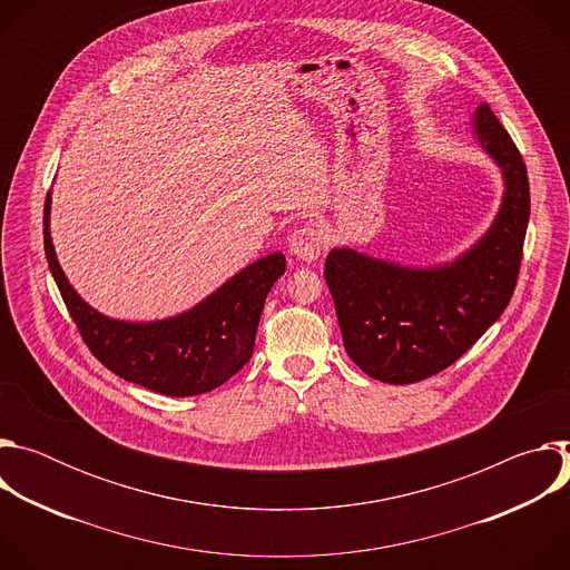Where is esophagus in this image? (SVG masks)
I'll return each instance as SVG.
<instances>
[{
    "mask_svg": "<svg viewBox=\"0 0 570 570\" xmlns=\"http://www.w3.org/2000/svg\"><path fill=\"white\" fill-rule=\"evenodd\" d=\"M288 248H291V255L302 259V262H315L322 250H324V243H322V234L311 227V225H304L299 229H295L288 238Z\"/></svg>",
    "mask_w": 570,
    "mask_h": 570,
    "instance_id": "esophagus-1",
    "label": "esophagus"
}]
</instances>
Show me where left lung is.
<instances>
[{"label":"left lung","mask_w":570,"mask_h":570,"mask_svg":"<svg viewBox=\"0 0 570 570\" xmlns=\"http://www.w3.org/2000/svg\"><path fill=\"white\" fill-rule=\"evenodd\" d=\"M473 132L503 169L505 194L471 250L433 268H405L350 248H334L324 262L345 350L376 381L405 385L446 370L512 299L530 218L528 169L487 104L475 110Z\"/></svg>","instance_id":"obj_1"}]
</instances>
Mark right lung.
<instances>
[{
  "mask_svg": "<svg viewBox=\"0 0 570 570\" xmlns=\"http://www.w3.org/2000/svg\"><path fill=\"white\" fill-rule=\"evenodd\" d=\"M45 200V255L65 306L90 352L117 376L167 396L212 392L246 365L271 286L286 257L273 253L227 279L218 291L169 320L124 322L95 311L67 282L49 234Z\"/></svg>",
  "mask_w": 570,
  "mask_h": 570,
  "instance_id": "1",
  "label": "right lung"
}]
</instances>
